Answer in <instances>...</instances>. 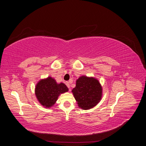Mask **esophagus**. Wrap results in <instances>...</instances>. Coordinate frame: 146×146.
I'll return each instance as SVG.
<instances>
[{"instance_id": "1", "label": "esophagus", "mask_w": 146, "mask_h": 146, "mask_svg": "<svg viewBox=\"0 0 146 146\" xmlns=\"http://www.w3.org/2000/svg\"><path fill=\"white\" fill-rule=\"evenodd\" d=\"M66 86H67L68 87V88H69V90L70 91H71V90L70 89V83H69V82H66Z\"/></svg>"}]
</instances>
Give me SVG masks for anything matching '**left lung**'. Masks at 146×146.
<instances>
[{"label": "left lung", "mask_w": 146, "mask_h": 146, "mask_svg": "<svg viewBox=\"0 0 146 146\" xmlns=\"http://www.w3.org/2000/svg\"><path fill=\"white\" fill-rule=\"evenodd\" d=\"M79 108L89 110L99 104L102 96V88L98 80L85 76L79 77L72 90Z\"/></svg>", "instance_id": "8db88e82"}]
</instances>
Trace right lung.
<instances>
[{"mask_svg":"<svg viewBox=\"0 0 146 146\" xmlns=\"http://www.w3.org/2000/svg\"><path fill=\"white\" fill-rule=\"evenodd\" d=\"M68 91V88L64 83H57L51 77L39 80L35 90L39 102L45 108H50L54 106L58 96Z\"/></svg>","mask_w":146,"mask_h":146,"instance_id":"1","label":"right lung"}]
</instances>
